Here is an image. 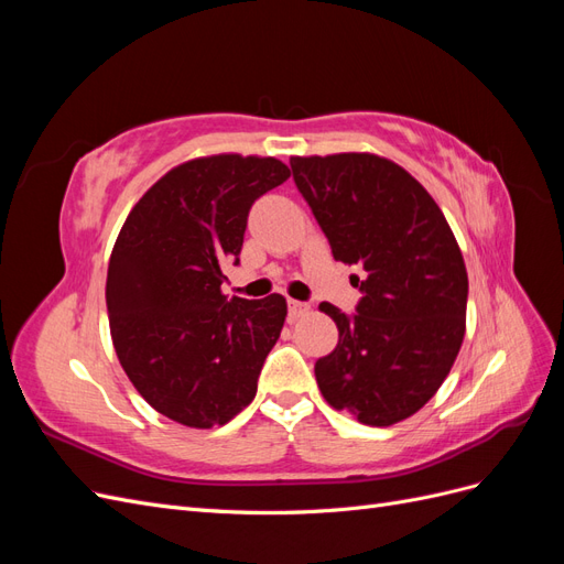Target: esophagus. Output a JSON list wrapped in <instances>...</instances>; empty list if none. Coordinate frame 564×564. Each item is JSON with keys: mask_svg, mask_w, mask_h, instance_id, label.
Segmentation results:
<instances>
[{"mask_svg": "<svg viewBox=\"0 0 564 564\" xmlns=\"http://www.w3.org/2000/svg\"><path fill=\"white\" fill-rule=\"evenodd\" d=\"M311 311V305L308 303H303V301H294V299H289V317L292 319H296V317H301V315H305Z\"/></svg>", "mask_w": 564, "mask_h": 564, "instance_id": "esophagus-1", "label": "esophagus"}]
</instances>
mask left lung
I'll use <instances>...</instances> for the list:
<instances>
[{
	"instance_id": "obj_1",
	"label": "left lung",
	"mask_w": 564,
	"mask_h": 564,
	"mask_svg": "<svg viewBox=\"0 0 564 564\" xmlns=\"http://www.w3.org/2000/svg\"><path fill=\"white\" fill-rule=\"evenodd\" d=\"M289 164L334 259L362 270L352 315L319 303L338 344L315 362L317 386L365 425L398 423L435 395L464 344V256L435 199L395 162L340 152Z\"/></svg>"
}]
</instances>
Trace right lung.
Returning <instances> with one entry per match:
<instances>
[{
    "label": "right lung",
    "instance_id": "right-lung-1",
    "mask_svg": "<svg viewBox=\"0 0 564 564\" xmlns=\"http://www.w3.org/2000/svg\"><path fill=\"white\" fill-rule=\"evenodd\" d=\"M289 178L275 158L214 155L164 174L115 242L106 303L112 346L133 388L191 429L224 425L253 400L286 301L228 299L251 204Z\"/></svg>",
    "mask_w": 564,
    "mask_h": 564
}]
</instances>
